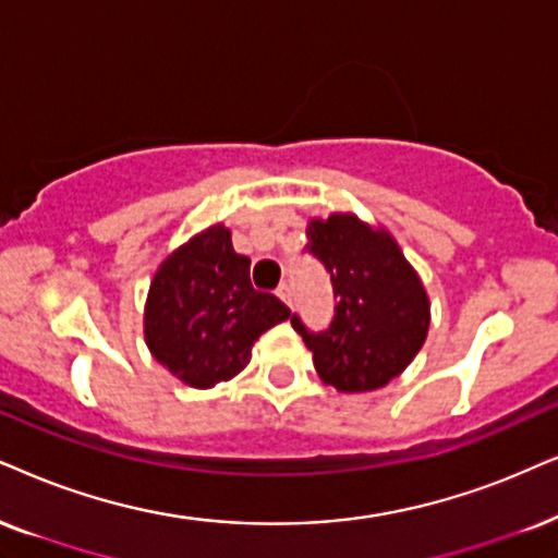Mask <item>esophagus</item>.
Segmentation results:
<instances>
[{"label":"esophagus","instance_id":"obj_1","mask_svg":"<svg viewBox=\"0 0 558 558\" xmlns=\"http://www.w3.org/2000/svg\"><path fill=\"white\" fill-rule=\"evenodd\" d=\"M275 293H278V299H283L288 306H291V303H293V293H291V286H288V283H280L278 291H275Z\"/></svg>","mask_w":558,"mask_h":558}]
</instances>
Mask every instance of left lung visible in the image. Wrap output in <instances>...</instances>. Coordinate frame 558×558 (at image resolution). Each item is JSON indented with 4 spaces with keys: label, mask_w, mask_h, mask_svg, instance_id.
<instances>
[{
    "label": "left lung",
    "mask_w": 558,
    "mask_h": 558,
    "mask_svg": "<svg viewBox=\"0 0 558 558\" xmlns=\"http://www.w3.org/2000/svg\"><path fill=\"white\" fill-rule=\"evenodd\" d=\"M306 236V255L329 272L335 316L327 329H312L293 314V329L314 352L322 380L337 391L380 389L414 361L425 342V288L397 242L355 216L314 218Z\"/></svg>",
    "instance_id": "left-lung-1"
}]
</instances>
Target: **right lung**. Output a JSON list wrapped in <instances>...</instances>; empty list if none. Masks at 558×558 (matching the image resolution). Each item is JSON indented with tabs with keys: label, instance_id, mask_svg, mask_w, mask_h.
Here are the masks:
<instances>
[{
	"label": "right lung",
	"instance_id": "right-lung-1",
	"mask_svg": "<svg viewBox=\"0 0 558 558\" xmlns=\"http://www.w3.org/2000/svg\"><path fill=\"white\" fill-rule=\"evenodd\" d=\"M291 316L278 295L252 288L250 257L229 229L210 227L172 252L154 275L144 314L151 355L193 389L234 378L263 331Z\"/></svg>",
	"mask_w": 558,
	"mask_h": 558
}]
</instances>
